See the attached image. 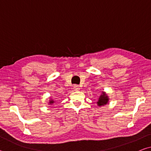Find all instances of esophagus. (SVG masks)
Returning <instances> with one entry per match:
<instances>
[{
  "label": "esophagus",
  "mask_w": 151,
  "mask_h": 151,
  "mask_svg": "<svg viewBox=\"0 0 151 151\" xmlns=\"http://www.w3.org/2000/svg\"><path fill=\"white\" fill-rule=\"evenodd\" d=\"M73 88H74V90H75V91H79V90H80V87H79V86L76 85L73 86Z\"/></svg>",
  "instance_id": "obj_1"
}]
</instances>
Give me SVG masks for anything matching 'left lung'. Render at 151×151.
<instances>
[{
    "mask_svg": "<svg viewBox=\"0 0 151 151\" xmlns=\"http://www.w3.org/2000/svg\"><path fill=\"white\" fill-rule=\"evenodd\" d=\"M109 101V99L107 94L104 92H102V94H101V96H99V101H97V104H98L99 106L105 105L108 103Z\"/></svg>",
    "mask_w": 151,
    "mask_h": 151,
    "instance_id": "1",
    "label": "left lung"
}]
</instances>
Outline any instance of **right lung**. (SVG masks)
Segmentation results:
<instances>
[{"instance_id":"obj_1","label":"right lung","mask_w":151,"mask_h":151,"mask_svg":"<svg viewBox=\"0 0 151 151\" xmlns=\"http://www.w3.org/2000/svg\"><path fill=\"white\" fill-rule=\"evenodd\" d=\"M53 103H55V101H53V100H52V99H50V100L49 101V103H48V104H53Z\"/></svg>"}]
</instances>
